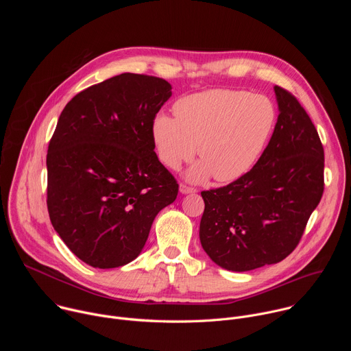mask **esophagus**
Returning a JSON list of instances; mask_svg holds the SVG:
<instances>
[{
  "label": "esophagus",
  "mask_w": 351,
  "mask_h": 351,
  "mask_svg": "<svg viewBox=\"0 0 351 351\" xmlns=\"http://www.w3.org/2000/svg\"><path fill=\"white\" fill-rule=\"evenodd\" d=\"M179 191L182 193V194H190V193H195L197 191V189H194V187H190V186H187V184H180L179 186Z\"/></svg>",
  "instance_id": "34e87169"
}]
</instances>
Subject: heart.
I'll list each match as a JSON object with an SVG mask.
<instances>
[{
  "instance_id": "1",
  "label": "heart",
  "mask_w": 351,
  "mask_h": 351,
  "mask_svg": "<svg viewBox=\"0 0 351 351\" xmlns=\"http://www.w3.org/2000/svg\"><path fill=\"white\" fill-rule=\"evenodd\" d=\"M175 117L158 114L153 138L160 160L172 169L195 154L202 158L187 173L193 182L210 176L234 182L263 156L276 125L271 99L244 90L213 88L186 95L175 103Z\"/></svg>"
}]
</instances>
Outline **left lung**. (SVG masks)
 I'll return each instance as SVG.
<instances>
[{
    "label": "left lung",
    "instance_id": "left-lung-1",
    "mask_svg": "<svg viewBox=\"0 0 351 351\" xmlns=\"http://www.w3.org/2000/svg\"><path fill=\"white\" fill-rule=\"evenodd\" d=\"M279 115L253 169L202 191L199 241L219 267L244 272L285 260L302 239L324 193V147L306 110L275 86Z\"/></svg>",
    "mask_w": 351,
    "mask_h": 351
}]
</instances>
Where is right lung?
Masks as SVG:
<instances>
[{
	"instance_id": "obj_1",
	"label": "right lung",
	"mask_w": 351,
	"mask_h": 351,
	"mask_svg": "<svg viewBox=\"0 0 351 351\" xmlns=\"http://www.w3.org/2000/svg\"><path fill=\"white\" fill-rule=\"evenodd\" d=\"M156 76L122 73L76 94L47 153V207L71 252L90 267L129 264L179 184L160 162L153 121L172 95Z\"/></svg>"
}]
</instances>
